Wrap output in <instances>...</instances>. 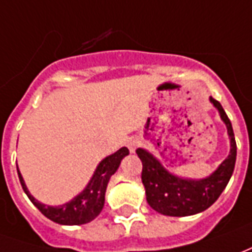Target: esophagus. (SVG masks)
<instances>
[{
    "label": "esophagus",
    "mask_w": 252,
    "mask_h": 252,
    "mask_svg": "<svg viewBox=\"0 0 252 252\" xmlns=\"http://www.w3.org/2000/svg\"><path fill=\"white\" fill-rule=\"evenodd\" d=\"M138 139L136 138H129L128 140H126V147L129 149V151L131 153H135V150H136V147H138Z\"/></svg>",
    "instance_id": "esophagus-1"
}]
</instances>
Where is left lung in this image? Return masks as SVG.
I'll list each match as a JSON object with an SVG mask.
<instances>
[{
	"label": "left lung",
	"mask_w": 252,
	"mask_h": 252,
	"mask_svg": "<svg viewBox=\"0 0 252 252\" xmlns=\"http://www.w3.org/2000/svg\"><path fill=\"white\" fill-rule=\"evenodd\" d=\"M210 102L218 110L221 120L225 123L230 140L229 156L210 176L200 180L183 179L170 173L147 150H136V154L143 163L142 183L146 189L147 203L163 216L187 217L205 212L218 199L233 173L236 162V140L233 128L221 103L212 96Z\"/></svg>",
	"instance_id": "obj_1"
}]
</instances>
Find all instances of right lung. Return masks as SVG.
I'll use <instances>...</instances> for the list:
<instances>
[{"mask_svg": "<svg viewBox=\"0 0 252 252\" xmlns=\"http://www.w3.org/2000/svg\"><path fill=\"white\" fill-rule=\"evenodd\" d=\"M128 154H129V150L126 147H121L120 150H117L114 154L103 158L96 166L87 187L73 199L61 206H46L38 202L28 191L20 170H17V173H19L20 184L24 192L27 193L30 200L38 207V210L45 217L61 225H82L87 224L99 216L105 205V192H106L109 180L120 166L121 159Z\"/></svg>", "mask_w": 252, "mask_h": 252, "instance_id": "1", "label": "right lung"}]
</instances>
